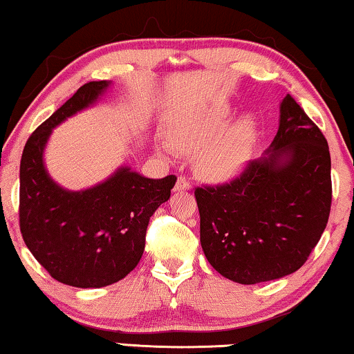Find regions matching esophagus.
Instances as JSON below:
<instances>
[{
  "instance_id": "esophagus-1",
  "label": "esophagus",
  "mask_w": 354,
  "mask_h": 354,
  "mask_svg": "<svg viewBox=\"0 0 354 354\" xmlns=\"http://www.w3.org/2000/svg\"><path fill=\"white\" fill-rule=\"evenodd\" d=\"M192 188V183L188 182L187 177H178L177 178V183H176V188H174V192H187V189Z\"/></svg>"
}]
</instances>
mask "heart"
I'll return each mask as SVG.
<instances>
[{
  "label": "heart",
  "mask_w": 354,
  "mask_h": 354,
  "mask_svg": "<svg viewBox=\"0 0 354 354\" xmlns=\"http://www.w3.org/2000/svg\"><path fill=\"white\" fill-rule=\"evenodd\" d=\"M230 113L228 106H215L211 115L199 127L177 129L171 134L174 145L180 150L193 151L206 145L217 134ZM254 139L252 116H243L223 131L211 145L204 148L199 155L198 165L204 176L214 180H225L241 171L248 160L250 145Z\"/></svg>",
  "instance_id": "b5f03b06"
}]
</instances>
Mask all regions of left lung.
<instances>
[{
    "label": "left lung",
    "mask_w": 354,
    "mask_h": 354,
    "mask_svg": "<svg viewBox=\"0 0 354 354\" xmlns=\"http://www.w3.org/2000/svg\"><path fill=\"white\" fill-rule=\"evenodd\" d=\"M194 196L212 268L239 284L284 278L306 262L329 220V145L288 94L263 156L234 180L196 188Z\"/></svg>",
    "instance_id": "left-lung-1"
}]
</instances>
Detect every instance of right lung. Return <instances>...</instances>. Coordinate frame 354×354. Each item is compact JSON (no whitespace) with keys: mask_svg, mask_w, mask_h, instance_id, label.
I'll list each match as a JSON object with an SVG mask.
<instances>
[{"mask_svg":"<svg viewBox=\"0 0 354 354\" xmlns=\"http://www.w3.org/2000/svg\"><path fill=\"white\" fill-rule=\"evenodd\" d=\"M111 81H91L25 143L20 160V232L30 252L59 283L105 288L140 262L150 217L171 196L177 177L147 178L121 166L104 182L71 192L44 166L54 127L104 95Z\"/></svg>","mask_w":354,"mask_h":354,"instance_id":"right-lung-1","label":"right lung"}]
</instances>
